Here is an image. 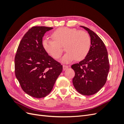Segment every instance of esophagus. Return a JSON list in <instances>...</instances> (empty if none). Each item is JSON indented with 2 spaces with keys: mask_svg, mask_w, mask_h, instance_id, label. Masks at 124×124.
<instances>
[{
  "mask_svg": "<svg viewBox=\"0 0 124 124\" xmlns=\"http://www.w3.org/2000/svg\"><path fill=\"white\" fill-rule=\"evenodd\" d=\"M62 67H63V70H66L67 68H68V66L63 65L62 66Z\"/></svg>",
  "mask_w": 124,
  "mask_h": 124,
  "instance_id": "34e87169",
  "label": "esophagus"
}]
</instances>
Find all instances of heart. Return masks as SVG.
<instances>
[{"mask_svg": "<svg viewBox=\"0 0 124 124\" xmlns=\"http://www.w3.org/2000/svg\"><path fill=\"white\" fill-rule=\"evenodd\" d=\"M51 37L52 39L43 40V47L52 57L57 59L61 57L63 46L67 52L61 59L62 62L68 63L74 59L81 61L87 56L91 48V38L84 31L61 27L52 33Z\"/></svg>", "mask_w": 124, "mask_h": 124, "instance_id": "heart-1", "label": "heart"}]
</instances>
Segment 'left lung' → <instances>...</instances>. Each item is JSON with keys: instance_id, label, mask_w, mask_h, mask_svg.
<instances>
[{"instance_id": "8db88e82", "label": "left lung", "mask_w": 124, "mask_h": 124, "mask_svg": "<svg viewBox=\"0 0 124 124\" xmlns=\"http://www.w3.org/2000/svg\"><path fill=\"white\" fill-rule=\"evenodd\" d=\"M91 37V45L87 56L71 66L75 72L72 83L82 95L90 96L98 92L106 84L110 64L106 46L100 37L89 28L82 26Z\"/></svg>"}]
</instances>
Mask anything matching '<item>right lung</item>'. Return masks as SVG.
Here are the masks:
<instances>
[{
    "label": "right lung",
    "instance_id": "add662e5",
    "mask_svg": "<svg viewBox=\"0 0 124 124\" xmlns=\"http://www.w3.org/2000/svg\"><path fill=\"white\" fill-rule=\"evenodd\" d=\"M53 28L34 26L22 38L15 56V74L22 89L36 98L46 96L62 71V66L49 56L42 38Z\"/></svg>",
    "mask_w": 124,
    "mask_h": 124
}]
</instances>
